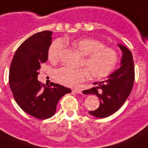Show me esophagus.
<instances>
[{
  "label": "esophagus",
  "instance_id": "obj_1",
  "mask_svg": "<svg viewBox=\"0 0 148 148\" xmlns=\"http://www.w3.org/2000/svg\"><path fill=\"white\" fill-rule=\"evenodd\" d=\"M72 92H74L75 93H79V94H81L82 90L80 89H72Z\"/></svg>",
  "mask_w": 148,
  "mask_h": 148
}]
</instances>
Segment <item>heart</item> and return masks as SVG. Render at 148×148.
<instances>
[{
    "label": "heart",
    "mask_w": 148,
    "mask_h": 148,
    "mask_svg": "<svg viewBox=\"0 0 148 148\" xmlns=\"http://www.w3.org/2000/svg\"><path fill=\"white\" fill-rule=\"evenodd\" d=\"M73 48L83 55L80 65L84 68H72L62 67L55 72L56 79L66 86H76L89 75L93 79H101L108 76L118 62L116 51L105 47L96 39L80 38L71 42ZM64 47L62 40L57 39L51 43L48 49L49 59L56 62L59 59Z\"/></svg>",
    "instance_id": "heart-1"
}]
</instances>
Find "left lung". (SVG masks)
<instances>
[{
	"label": "left lung",
	"mask_w": 148,
	"mask_h": 148,
	"mask_svg": "<svg viewBox=\"0 0 148 148\" xmlns=\"http://www.w3.org/2000/svg\"><path fill=\"white\" fill-rule=\"evenodd\" d=\"M123 52L121 66L102 82H96L97 86L83 91L84 94L96 95L100 105L96 110L89 111L98 118L107 117L117 111L131 93L135 80V68L132 53L119 44Z\"/></svg>",
	"instance_id": "obj_1"
}]
</instances>
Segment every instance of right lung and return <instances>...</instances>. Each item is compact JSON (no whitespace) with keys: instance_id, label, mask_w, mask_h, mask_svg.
<instances>
[{"instance_id":"1","label":"right lung","mask_w":148,"mask_h":148,"mask_svg":"<svg viewBox=\"0 0 148 148\" xmlns=\"http://www.w3.org/2000/svg\"><path fill=\"white\" fill-rule=\"evenodd\" d=\"M52 32L33 34L19 46L10 68L9 83L15 101L22 110L40 120L54 115L59 99L71 89L51 83L47 86L38 80L40 65L48 59Z\"/></svg>"}]
</instances>
